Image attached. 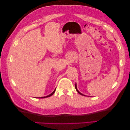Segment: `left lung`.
<instances>
[{
  "label": "left lung",
  "mask_w": 130,
  "mask_h": 130,
  "mask_svg": "<svg viewBox=\"0 0 130 130\" xmlns=\"http://www.w3.org/2000/svg\"><path fill=\"white\" fill-rule=\"evenodd\" d=\"M75 89H76V91L78 93H79L80 94H81V95H84V96H85V95H84V94H82V93H81L79 91H78V90H77V87H76V84H75Z\"/></svg>",
  "instance_id": "1"
}]
</instances>
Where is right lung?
<instances>
[{"label": "right lung", "instance_id": "obj_1", "mask_svg": "<svg viewBox=\"0 0 130 130\" xmlns=\"http://www.w3.org/2000/svg\"><path fill=\"white\" fill-rule=\"evenodd\" d=\"M55 90H56V89L54 90V92H53L52 94H49V95H47V96H44V97H40V98H48V97H49V96H52V95H53V94L55 93Z\"/></svg>", "mask_w": 130, "mask_h": 130}]
</instances>
